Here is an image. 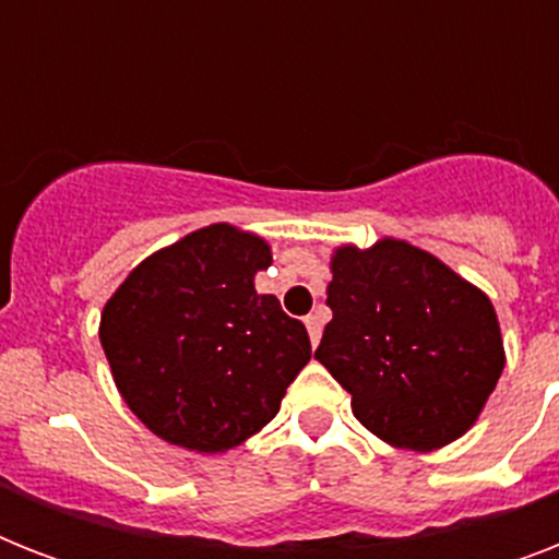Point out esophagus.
Instances as JSON below:
<instances>
[{"mask_svg":"<svg viewBox=\"0 0 559 559\" xmlns=\"http://www.w3.org/2000/svg\"><path fill=\"white\" fill-rule=\"evenodd\" d=\"M305 324H307V333H310V342H313V348H316L319 340H322V322H319V316H307Z\"/></svg>","mask_w":559,"mask_h":559,"instance_id":"obj_1","label":"esophagus"}]
</instances>
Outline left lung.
Wrapping results in <instances>:
<instances>
[{
    "mask_svg": "<svg viewBox=\"0 0 559 559\" xmlns=\"http://www.w3.org/2000/svg\"><path fill=\"white\" fill-rule=\"evenodd\" d=\"M331 275L316 359L348 389L359 424L397 450L459 441L504 371L490 298L397 237L336 246Z\"/></svg>",
    "mask_w": 559,
    "mask_h": 559,
    "instance_id": "1",
    "label": "left lung"
}]
</instances>
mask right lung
Returning <instances> with one entry per match:
<instances>
[{
	"label": "right lung",
	"mask_w": 559,
	"mask_h": 559,
	"mask_svg": "<svg viewBox=\"0 0 559 559\" xmlns=\"http://www.w3.org/2000/svg\"><path fill=\"white\" fill-rule=\"evenodd\" d=\"M261 235L211 223L147 254L100 310V348L118 394L162 441L217 455L278 415L310 362V336L254 275Z\"/></svg>",
	"instance_id": "obj_1"
}]
</instances>
